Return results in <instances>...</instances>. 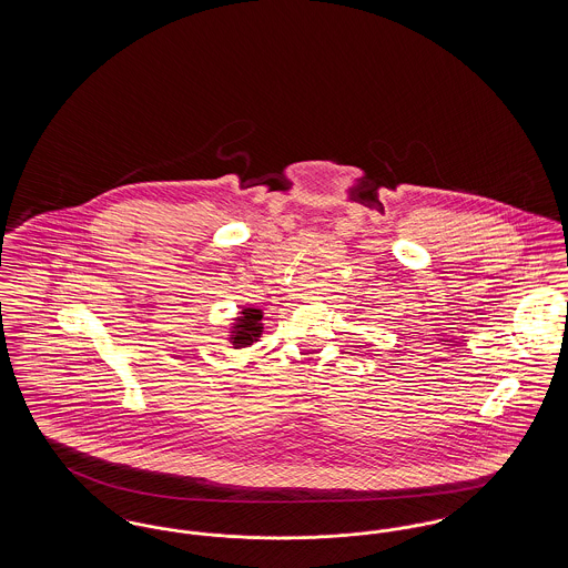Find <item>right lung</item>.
Returning <instances> with one entry per match:
<instances>
[{"instance_id":"right-lung-1","label":"right lung","mask_w":568,"mask_h":568,"mask_svg":"<svg viewBox=\"0 0 568 568\" xmlns=\"http://www.w3.org/2000/svg\"><path fill=\"white\" fill-rule=\"evenodd\" d=\"M262 308H251L244 306L243 311L239 313V317L232 324V332H230V345L234 349H243V347H251L253 343L260 341L262 332H264V324H262Z\"/></svg>"}]
</instances>
